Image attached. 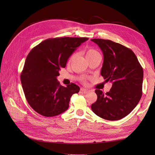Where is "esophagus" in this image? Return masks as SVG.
<instances>
[{"label": "esophagus", "instance_id": "1", "mask_svg": "<svg viewBox=\"0 0 155 155\" xmlns=\"http://www.w3.org/2000/svg\"><path fill=\"white\" fill-rule=\"evenodd\" d=\"M81 91H83V92L84 94H87V93H88V92H89L91 91V90H89V89L85 88H81Z\"/></svg>", "mask_w": 155, "mask_h": 155}]
</instances>
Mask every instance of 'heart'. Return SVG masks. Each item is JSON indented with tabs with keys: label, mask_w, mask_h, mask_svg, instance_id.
<instances>
[{
	"label": "heart",
	"mask_w": 155,
	"mask_h": 155,
	"mask_svg": "<svg viewBox=\"0 0 155 155\" xmlns=\"http://www.w3.org/2000/svg\"><path fill=\"white\" fill-rule=\"evenodd\" d=\"M96 55H100V54L95 49H89L87 51V52H86V57L87 58V57H91V56ZM75 56H76V54H73L71 56H70V59H69V63L72 61V59L75 58ZM83 80L85 81V79H83Z\"/></svg>",
	"instance_id": "obj_1"
}]
</instances>
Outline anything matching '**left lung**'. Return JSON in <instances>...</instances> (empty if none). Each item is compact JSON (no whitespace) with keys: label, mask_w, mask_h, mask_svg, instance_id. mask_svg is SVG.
Here are the masks:
<instances>
[{"label":"left lung","mask_w":155,"mask_h":155,"mask_svg":"<svg viewBox=\"0 0 155 155\" xmlns=\"http://www.w3.org/2000/svg\"><path fill=\"white\" fill-rule=\"evenodd\" d=\"M104 54L101 75L112 83L109 92L96 90L97 98L91 109L105 120H119L127 116L141 99L143 68L130 49L110 40L92 39Z\"/></svg>","instance_id":"8db88e82"}]
</instances>
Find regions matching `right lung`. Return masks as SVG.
Masks as SVG:
<instances>
[{
  "label": "right lung",
  "mask_w": 155,
  "mask_h": 155,
  "mask_svg": "<svg viewBox=\"0 0 155 155\" xmlns=\"http://www.w3.org/2000/svg\"><path fill=\"white\" fill-rule=\"evenodd\" d=\"M87 37L48 39L33 48L26 59L21 81L26 100L37 113L46 117L59 115L69 107L70 97L80 88L74 83L63 87L57 77L61 68Z\"/></svg>",
  "instance_id": "obj_1"
}]
</instances>
